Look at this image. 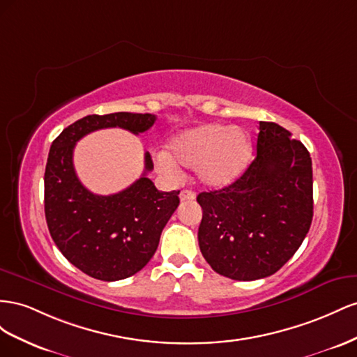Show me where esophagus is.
<instances>
[{
  "mask_svg": "<svg viewBox=\"0 0 357 357\" xmlns=\"http://www.w3.org/2000/svg\"><path fill=\"white\" fill-rule=\"evenodd\" d=\"M179 199H181V202H191L196 199V192L191 190H184V191H181Z\"/></svg>",
  "mask_w": 357,
  "mask_h": 357,
  "instance_id": "obj_1",
  "label": "esophagus"
}]
</instances>
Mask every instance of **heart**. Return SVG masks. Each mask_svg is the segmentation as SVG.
I'll return each instance as SVG.
<instances>
[{
	"mask_svg": "<svg viewBox=\"0 0 357 357\" xmlns=\"http://www.w3.org/2000/svg\"><path fill=\"white\" fill-rule=\"evenodd\" d=\"M170 154L160 151L157 162L167 173L179 172L176 165L195 169L203 185L224 187L248 166L252 145L243 128L222 124H203L182 131L170 142Z\"/></svg>",
	"mask_w": 357,
	"mask_h": 357,
	"instance_id": "1",
	"label": "heart"
}]
</instances>
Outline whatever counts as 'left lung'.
<instances>
[{
    "label": "left lung",
    "mask_w": 357,
    "mask_h": 357,
    "mask_svg": "<svg viewBox=\"0 0 357 357\" xmlns=\"http://www.w3.org/2000/svg\"><path fill=\"white\" fill-rule=\"evenodd\" d=\"M257 155L229 187L197 196L199 247L217 273L266 278L286 264L311 227L312 162L302 142L260 121Z\"/></svg>",
    "instance_id": "obj_1"
}]
</instances>
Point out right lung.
I'll use <instances>...</instances> for the list:
<instances>
[{"mask_svg":"<svg viewBox=\"0 0 357 357\" xmlns=\"http://www.w3.org/2000/svg\"><path fill=\"white\" fill-rule=\"evenodd\" d=\"M157 116L116 112L88 115L63 130L49 151L45 172V213L49 233L63 256L101 281H118L144 269L157 251L161 231L179 205V191H158L145 172L116 195L98 196L79 181L73 166L76 142L101 128L145 133Z\"/></svg>","mask_w":357,"mask_h":357,"instance_id":"obj_1","label":"right lung"}]
</instances>
